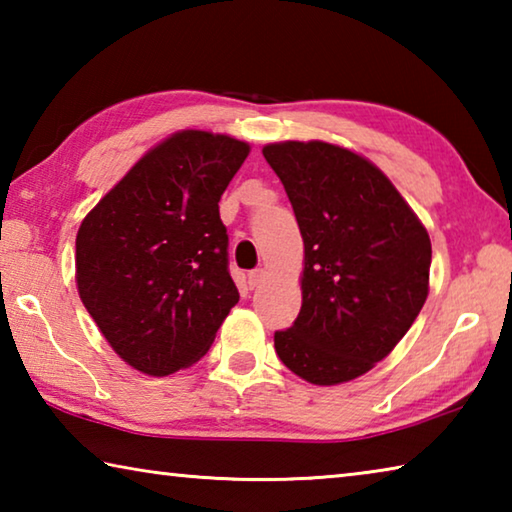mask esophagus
<instances>
[{"label":"esophagus","instance_id":"esophagus-1","mask_svg":"<svg viewBox=\"0 0 512 512\" xmlns=\"http://www.w3.org/2000/svg\"><path fill=\"white\" fill-rule=\"evenodd\" d=\"M264 280H266V268H255V271H250V273H248V284H250V289L259 287V284H262Z\"/></svg>","mask_w":512,"mask_h":512}]
</instances>
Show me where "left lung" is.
Masks as SVG:
<instances>
[{
  "label": "left lung",
  "mask_w": 512,
  "mask_h": 512,
  "mask_svg": "<svg viewBox=\"0 0 512 512\" xmlns=\"http://www.w3.org/2000/svg\"><path fill=\"white\" fill-rule=\"evenodd\" d=\"M305 244L302 307L275 332L284 366L316 386L352 381L393 352L429 296L431 241L386 173L320 140L266 144Z\"/></svg>",
  "instance_id": "1"
}]
</instances>
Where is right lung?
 <instances>
[{"mask_svg":"<svg viewBox=\"0 0 512 512\" xmlns=\"http://www.w3.org/2000/svg\"><path fill=\"white\" fill-rule=\"evenodd\" d=\"M248 153L230 135L173 133L81 223L79 296L110 348L144 375L196 363L239 302L219 201Z\"/></svg>","mask_w":512,"mask_h":512,"instance_id":"1","label":"right lung"}]
</instances>
